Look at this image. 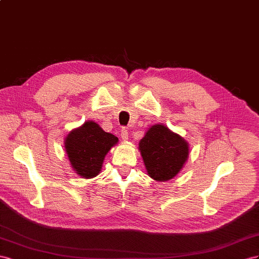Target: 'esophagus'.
Here are the masks:
<instances>
[{"label": "esophagus", "mask_w": 259, "mask_h": 259, "mask_svg": "<svg viewBox=\"0 0 259 259\" xmlns=\"http://www.w3.org/2000/svg\"><path fill=\"white\" fill-rule=\"evenodd\" d=\"M128 129L127 128H122L121 129V131H120V136H121V139L122 140H124V141H125V140H128Z\"/></svg>", "instance_id": "1"}]
</instances>
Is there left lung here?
Instances as JSON below:
<instances>
[{"instance_id":"obj_1","label":"left lung","mask_w":259,"mask_h":259,"mask_svg":"<svg viewBox=\"0 0 259 259\" xmlns=\"http://www.w3.org/2000/svg\"><path fill=\"white\" fill-rule=\"evenodd\" d=\"M139 149L147 174L157 181L172 179L189 156L188 143L162 124L149 129L140 141Z\"/></svg>"}]
</instances>
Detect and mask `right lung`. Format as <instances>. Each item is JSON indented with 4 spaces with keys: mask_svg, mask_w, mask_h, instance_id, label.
Returning <instances> with one entry per match:
<instances>
[{
    "mask_svg": "<svg viewBox=\"0 0 259 259\" xmlns=\"http://www.w3.org/2000/svg\"><path fill=\"white\" fill-rule=\"evenodd\" d=\"M118 138L103 130L97 122L87 121L66 138L65 150L73 170L84 178L100 174L103 160Z\"/></svg>",
    "mask_w": 259,
    "mask_h": 259,
    "instance_id": "1",
    "label": "right lung"
}]
</instances>
